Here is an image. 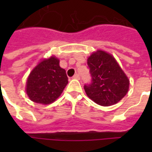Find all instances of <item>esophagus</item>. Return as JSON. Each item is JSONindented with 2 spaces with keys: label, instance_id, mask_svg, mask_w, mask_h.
Instances as JSON below:
<instances>
[{
  "label": "esophagus",
  "instance_id": "34e87169",
  "mask_svg": "<svg viewBox=\"0 0 152 152\" xmlns=\"http://www.w3.org/2000/svg\"><path fill=\"white\" fill-rule=\"evenodd\" d=\"M80 75H79V74H75V75H74L73 76V78L74 79H80Z\"/></svg>",
  "mask_w": 152,
  "mask_h": 152
}]
</instances>
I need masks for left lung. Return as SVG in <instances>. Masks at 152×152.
Here are the masks:
<instances>
[{"label": "left lung", "instance_id": "left-lung-1", "mask_svg": "<svg viewBox=\"0 0 152 152\" xmlns=\"http://www.w3.org/2000/svg\"><path fill=\"white\" fill-rule=\"evenodd\" d=\"M91 83L84 85L88 97L100 106L118 103L129 88V80L111 54L102 50L93 53L88 58Z\"/></svg>", "mask_w": 152, "mask_h": 152}]
</instances>
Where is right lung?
Instances as JSON below:
<instances>
[{"label":"right lung","mask_w":152,"mask_h":152,"mask_svg":"<svg viewBox=\"0 0 152 152\" xmlns=\"http://www.w3.org/2000/svg\"><path fill=\"white\" fill-rule=\"evenodd\" d=\"M66 72L59 65L57 57L43 59L30 73L26 91L31 101L41 104L52 103L68 84Z\"/></svg>","instance_id":"right-lung-1"}]
</instances>
